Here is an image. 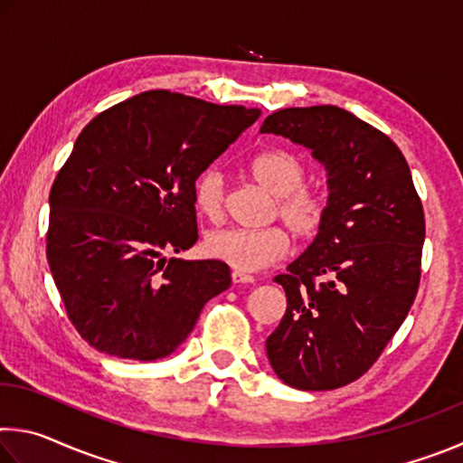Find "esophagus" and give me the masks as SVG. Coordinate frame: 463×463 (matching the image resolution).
<instances>
[{"label": "esophagus", "instance_id": "34e87169", "mask_svg": "<svg viewBox=\"0 0 463 463\" xmlns=\"http://www.w3.org/2000/svg\"><path fill=\"white\" fill-rule=\"evenodd\" d=\"M232 281H234V284H253V281H255V278L253 276H250V273H245V271H237V269H234L232 271Z\"/></svg>", "mask_w": 463, "mask_h": 463}]
</instances>
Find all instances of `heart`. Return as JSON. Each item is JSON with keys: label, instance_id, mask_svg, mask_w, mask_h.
I'll use <instances>...</instances> for the list:
<instances>
[{"label": "heart", "instance_id": "heart-1", "mask_svg": "<svg viewBox=\"0 0 463 463\" xmlns=\"http://www.w3.org/2000/svg\"><path fill=\"white\" fill-rule=\"evenodd\" d=\"M249 174L273 194L271 218H279L296 239L308 241L323 229L328 203L317 187L307 182L308 169L300 156L286 148H268L249 163ZM194 206L210 222H221L226 208L224 177L216 169L202 171L194 184ZM203 249L213 260L237 271H260L284 260L289 237L281 226L260 231L222 229L210 232Z\"/></svg>", "mask_w": 463, "mask_h": 463}]
</instances>
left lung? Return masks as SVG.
Masks as SVG:
<instances>
[{
	"label": "left lung",
	"instance_id": "8db88e82",
	"mask_svg": "<svg viewBox=\"0 0 463 463\" xmlns=\"http://www.w3.org/2000/svg\"><path fill=\"white\" fill-rule=\"evenodd\" d=\"M261 132L312 148L328 171V210L312 245L276 276L286 315L265 349L298 390H335L378 362L420 281L425 213L390 137L336 106L286 108Z\"/></svg>",
	"mask_w": 463,
	"mask_h": 463
}]
</instances>
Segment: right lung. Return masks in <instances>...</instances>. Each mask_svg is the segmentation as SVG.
<instances>
[{
  "label": "right lung",
  "instance_id": "obj_1",
  "mask_svg": "<svg viewBox=\"0 0 463 463\" xmlns=\"http://www.w3.org/2000/svg\"><path fill=\"white\" fill-rule=\"evenodd\" d=\"M260 109L153 90L98 114L51 187L46 260L75 331L153 362L185 341L229 265L165 255L198 241L194 184Z\"/></svg>",
  "mask_w": 463,
  "mask_h": 463
}]
</instances>
